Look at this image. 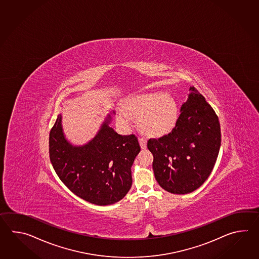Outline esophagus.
Instances as JSON below:
<instances>
[{
	"instance_id": "obj_1",
	"label": "esophagus",
	"mask_w": 259,
	"mask_h": 259,
	"mask_svg": "<svg viewBox=\"0 0 259 259\" xmlns=\"http://www.w3.org/2000/svg\"><path fill=\"white\" fill-rule=\"evenodd\" d=\"M139 143H140V145H141V148H146V139H145V138H139Z\"/></svg>"
}]
</instances>
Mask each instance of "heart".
<instances>
[{"label":"heart","instance_id":"obj_1","mask_svg":"<svg viewBox=\"0 0 259 259\" xmlns=\"http://www.w3.org/2000/svg\"><path fill=\"white\" fill-rule=\"evenodd\" d=\"M124 111L116 113V121L127 127L129 116L137 118L138 127L145 135L161 137L169 133L176 125L178 104L168 93H143L130 97L124 105Z\"/></svg>","mask_w":259,"mask_h":259}]
</instances>
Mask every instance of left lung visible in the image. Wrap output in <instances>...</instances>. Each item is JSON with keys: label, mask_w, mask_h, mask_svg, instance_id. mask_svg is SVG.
<instances>
[{"label": "left lung", "mask_w": 259, "mask_h": 259, "mask_svg": "<svg viewBox=\"0 0 259 259\" xmlns=\"http://www.w3.org/2000/svg\"><path fill=\"white\" fill-rule=\"evenodd\" d=\"M167 135L150 139L155 180L166 192L186 194L204 183L215 165L221 134L219 117L194 87Z\"/></svg>", "instance_id": "8db88e82"}]
</instances>
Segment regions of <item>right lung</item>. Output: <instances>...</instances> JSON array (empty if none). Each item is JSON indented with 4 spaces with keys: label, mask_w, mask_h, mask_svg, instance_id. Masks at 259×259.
Here are the masks:
<instances>
[{
    "label": "right lung",
    "mask_w": 259,
    "mask_h": 259,
    "mask_svg": "<svg viewBox=\"0 0 259 259\" xmlns=\"http://www.w3.org/2000/svg\"><path fill=\"white\" fill-rule=\"evenodd\" d=\"M105 117L99 132L88 143L74 146L63 132L58 115L49 135L51 163L72 193L98 205L120 201L132 187V165L141 151L135 135L122 136Z\"/></svg>",
    "instance_id": "1"
}]
</instances>
